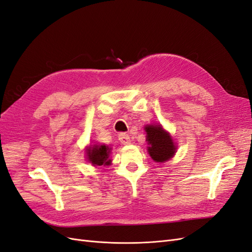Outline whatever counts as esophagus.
<instances>
[{
    "label": "esophagus",
    "mask_w": 252,
    "mask_h": 252,
    "mask_svg": "<svg viewBox=\"0 0 252 252\" xmlns=\"http://www.w3.org/2000/svg\"><path fill=\"white\" fill-rule=\"evenodd\" d=\"M119 140L123 145H128L130 144V136H129L127 133H120L119 134Z\"/></svg>",
    "instance_id": "1"
}]
</instances>
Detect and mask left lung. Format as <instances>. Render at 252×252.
<instances>
[{
  "mask_svg": "<svg viewBox=\"0 0 252 252\" xmlns=\"http://www.w3.org/2000/svg\"><path fill=\"white\" fill-rule=\"evenodd\" d=\"M146 141L149 147L148 154L158 163H164L170 159L177 151V145L173 143L171 135L164 130L162 125H146Z\"/></svg>",
  "mask_w": 252,
  "mask_h": 252,
  "instance_id": "obj_1",
  "label": "left lung"
}]
</instances>
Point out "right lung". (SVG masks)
<instances>
[{
    "instance_id": "1",
    "label": "right lung",
    "mask_w": 252,
    "mask_h": 252,
    "mask_svg": "<svg viewBox=\"0 0 252 252\" xmlns=\"http://www.w3.org/2000/svg\"><path fill=\"white\" fill-rule=\"evenodd\" d=\"M111 152V148L106 146V145L94 144L90 145L86 149V155L88 162L94 166H108L111 163L109 158V155Z\"/></svg>"
}]
</instances>
